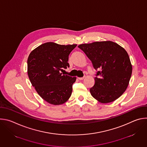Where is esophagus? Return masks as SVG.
I'll use <instances>...</instances> for the list:
<instances>
[{
  "mask_svg": "<svg viewBox=\"0 0 147 147\" xmlns=\"http://www.w3.org/2000/svg\"><path fill=\"white\" fill-rule=\"evenodd\" d=\"M78 78L80 80H82L84 78V77H78Z\"/></svg>",
  "mask_w": 147,
  "mask_h": 147,
  "instance_id": "34e87169",
  "label": "esophagus"
}]
</instances>
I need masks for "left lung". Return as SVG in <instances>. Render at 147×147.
Masks as SVG:
<instances>
[{"mask_svg": "<svg viewBox=\"0 0 147 147\" xmlns=\"http://www.w3.org/2000/svg\"><path fill=\"white\" fill-rule=\"evenodd\" d=\"M97 70L91 95L99 102L115 101L126 90L132 74L129 56L123 47L111 40L94 42L78 46Z\"/></svg>", "mask_w": 147, "mask_h": 147, "instance_id": "1", "label": "left lung"}]
</instances>
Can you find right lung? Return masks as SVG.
Masks as SVG:
<instances>
[{"instance_id":"add662e5","label":"right lung","mask_w":147,"mask_h":147,"mask_svg":"<svg viewBox=\"0 0 147 147\" xmlns=\"http://www.w3.org/2000/svg\"><path fill=\"white\" fill-rule=\"evenodd\" d=\"M76 46L49 42L32 51L28 57L27 73L32 86L42 98L53 105L65 103L71 95L76 77L60 71L69 67V55Z\"/></svg>"}]
</instances>
